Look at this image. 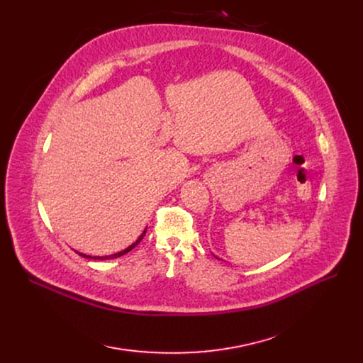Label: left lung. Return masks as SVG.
Returning <instances> with one entry per match:
<instances>
[{
	"instance_id": "left-lung-1",
	"label": "left lung",
	"mask_w": 363,
	"mask_h": 363,
	"mask_svg": "<svg viewBox=\"0 0 363 363\" xmlns=\"http://www.w3.org/2000/svg\"><path fill=\"white\" fill-rule=\"evenodd\" d=\"M214 257H216V258H217V260H221V258H218V257H217V255H214Z\"/></svg>"
}]
</instances>
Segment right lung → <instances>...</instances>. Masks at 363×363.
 <instances>
[{
  "label": "right lung",
  "mask_w": 363,
  "mask_h": 363,
  "mask_svg": "<svg viewBox=\"0 0 363 363\" xmlns=\"http://www.w3.org/2000/svg\"><path fill=\"white\" fill-rule=\"evenodd\" d=\"M145 234H146V228L143 230V233L138 237V240L135 241V242H132L128 248H125V250H122V251H119V252H115V254H111V255H94V257H91V255H86V254H83V252H79L82 257H84V258H90V260H113V258H118V257H122V255H125L126 252H129L130 250H133L140 241H142V238L145 237Z\"/></svg>",
  "instance_id": "add662e5"
}]
</instances>
